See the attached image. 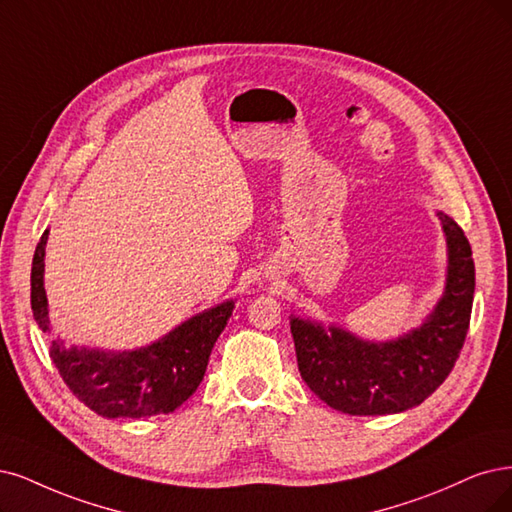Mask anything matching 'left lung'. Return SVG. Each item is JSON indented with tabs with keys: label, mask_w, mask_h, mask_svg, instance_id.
<instances>
[{
	"label": "left lung",
	"mask_w": 512,
	"mask_h": 512,
	"mask_svg": "<svg viewBox=\"0 0 512 512\" xmlns=\"http://www.w3.org/2000/svg\"><path fill=\"white\" fill-rule=\"evenodd\" d=\"M437 217L447 242L445 289L420 327L369 342L291 314L299 373L329 407L350 415L401 413L424 403L456 365L470 323L475 261L462 227L443 211Z\"/></svg>",
	"instance_id": "8db88e82"
}]
</instances>
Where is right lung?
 Listing matches in <instances>:
<instances>
[{
  "mask_svg": "<svg viewBox=\"0 0 512 512\" xmlns=\"http://www.w3.org/2000/svg\"><path fill=\"white\" fill-rule=\"evenodd\" d=\"M50 230L35 246L31 268V310L50 333L44 289V257ZM234 310V299L183 320L154 344L135 350L65 346L52 339L50 358L69 390L103 418H147L173 413L200 386L208 356Z\"/></svg>",
  "mask_w": 512,
  "mask_h": 512,
  "instance_id": "1",
  "label": "right lung"
}]
</instances>
